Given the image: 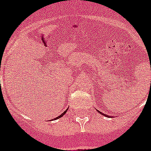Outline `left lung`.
<instances>
[{
  "label": "left lung",
  "mask_w": 151,
  "mask_h": 151,
  "mask_svg": "<svg viewBox=\"0 0 151 151\" xmlns=\"http://www.w3.org/2000/svg\"><path fill=\"white\" fill-rule=\"evenodd\" d=\"M98 112H100V113H101V114H102V115H105V116H108V115H104V114H103L102 113V112H99V111H98Z\"/></svg>",
  "instance_id": "obj_1"
}]
</instances>
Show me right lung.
<instances>
[{
	"instance_id": "right-lung-1",
	"label": "right lung",
	"mask_w": 151,
	"mask_h": 151,
	"mask_svg": "<svg viewBox=\"0 0 151 151\" xmlns=\"http://www.w3.org/2000/svg\"><path fill=\"white\" fill-rule=\"evenodd\" d=\"M67 110H68V109H66V110H65V112H63V113H62V114H61V115H60V116H58V117H57V118H54L55 120H56V119H58V118H61V117H63V115H65V113H66V112H67Z\"/></svg>"
}]
</instances>
